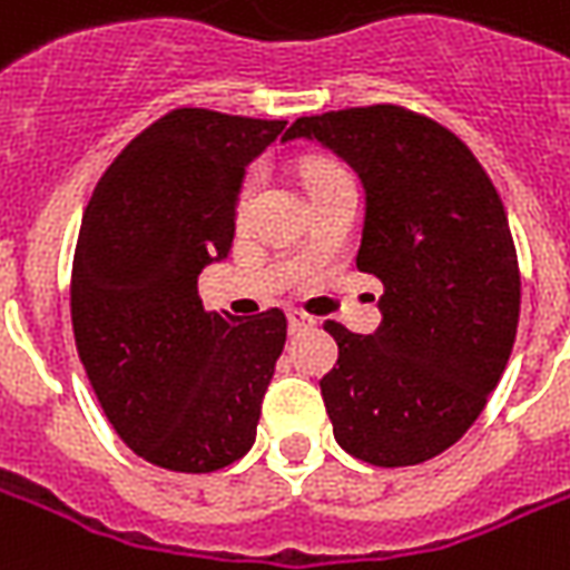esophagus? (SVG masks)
Instances as JSON below:
<instances>
[{"instance_id":"obj_1","label":"esophagus","mask_w":570,"mask_h":570,"mask_svg":"<svg viewBox=\"0 0 570 570\" xmlns=\"http://www.w3.org/2000/svg\"><path fill=\"white\" fill-rule=\"evenodd\" d=\"M286 320H289V332H293V335H298V332H307V328L317 326V320L307 317V314H302V311H289V314H286Z\"/></svg>"}]
</instances>
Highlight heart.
<instances>
[{
    "label": "heart",
    "mask_w": 570,
    "mask_h": 570,
    "mask_svg": "<svg viewBox=\"0 0 570 570\" xmlns=\"http://www.w3.org/2000/svg\"><path fill=\"white\" fill-rule=\"evenodd\" d=\"M335 175H344V168L332 166V163H307L305 166L307 189L317 187L320 180L335 178ZM259 180H263V171H259V168H250V171H247V178H244V184H242V193H238V208L242 210L250 208L253 196H256V189H259Z\"/></svg>",
    "instance_id": "b5f03b06"
}]
</instances>
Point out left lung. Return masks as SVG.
<instances>
[{
    "mask_svg": "<svg viewBox=\"0 0 570 570\" xmlns=\"http://www.w3.org/2000/svg\"><path fill=\"white\" fill-rule=\"evenodd\" d=\"M365 189L356 268L383 284L381 326L326 323L338 362L320 381L332 432L368 465H420L465 435L520 323V268L499 193L456 135L399 105L298 117Z\"/></svg>",
    "mask_w": 570,
    "mask_h": 570,
    "instance_id": "left-lung-1",
    "label": "left lung"
}]
</instances>
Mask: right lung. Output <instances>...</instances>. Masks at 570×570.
Returning a JSON list of instances; mask_svg holds the SVG:
<instances>
[{
    "label": "right lung",
    "instance_id": "obj_1",
    "mask_svg": "<svg viewBox=\"0 0 570 570\" xmlns=\"http://www.w3.org/2000/svg\"><path fill=\"white\" fill-rule=\"evenodd\" d=\"M286 120L178 108L92 189L71 265V328L114 432L150 465L208 474L256 441L284 311H205L199 274L235 238L244 175Z\"/></svg>",
    "mask_w": 570,
    "mask_h": 570
}]
</instances>
